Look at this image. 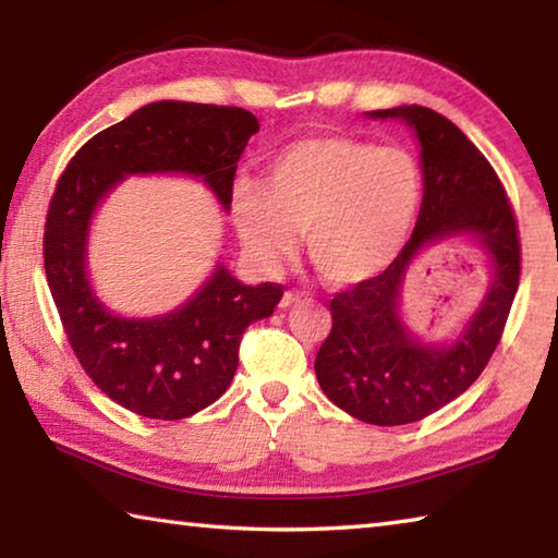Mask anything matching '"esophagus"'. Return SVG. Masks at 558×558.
Instances as JSON below:
<instances>
[{
  "label": "esophagus",
  "instance_id": "esophagus-1",
  "mask_svg": "<svg viewBox=\"0 0 558 558\" xmlns=\"http://www.w3.org/2000/svg\"><path fill=\"white\" fill-rule=\"evenodd\" d=\"M298 302H300V292H286V295L280 298V307L288 310L292 305H298Z\"/></svg>",
  "mask_w": 558,
  "mask_h": 558
}]
</instances>
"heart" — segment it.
<instances>
[{
	"mask_svg": "<svg viewBox=\"0 0 558 558\" xmlns=\"http://www.w3.org/2000/svg\"><path fill=\"white\" fill-rule=\"evenodd\" d=\"M421 204V167L401 147L354 137H302L270 157L266 184L241 179L231 216L245 248L276 266L298 248L319 276L352 286L399 256Z\"/></svg>",
	"mask_w": 558,
	"mask_h": 558,
	"instance_id": "heart-1",
	"label": "heart"
}]
</instances>
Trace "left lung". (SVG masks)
Here are the masks:
<instances>
[{
    "label": "left lung",
    "mask_w": 558,
    "mask_h": 558,
    "mask_svg": "<svg viewBox=\"0 0 558 558\" xmlns=\"http://www.w3.org/2000/svg\"><path fill=\"white\" fill-rule=\"evenodd\" d=\"M369 118H399L413 128L423 202L411 239L391 266L329 302L332 332L319 347L315 374L327 399L354 418L403 426L448 405L483 374L512 310L522 248L502 182L458 125L423 106L372 110ZM462 234L490 256L494 282L456 343H418L398 317L404 270L426 244Z\"/></svg>",
    "instance_id": "left-lung-1"
}]
</instances>
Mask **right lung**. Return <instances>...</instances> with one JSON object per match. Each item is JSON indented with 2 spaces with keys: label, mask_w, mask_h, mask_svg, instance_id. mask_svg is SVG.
Segmentation results:
<instances>
[{
  "label": "right lung",
  "mask_w": 558,
  "mask_h": 558,
  "mask_svg": "<svg viewBox=\"0 0 558 558\" xmlns=\"http://www.w3.org/2000/svg\"><path fill=\"white\" fill-rule=\"evenodd\" d=\"M253 112L159 100L98 132L63 169L44 229V268L71 349L98 389L145 418L179 421L229 389L245 327L270 317L278 282L243 286L221 263L206 286L162 317H120L90 288V219L128 174L202 177L223 209L251 135Z\"/></svg>",
  "instance_id": "1"
}]
</instances>
